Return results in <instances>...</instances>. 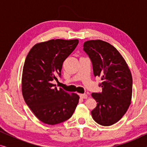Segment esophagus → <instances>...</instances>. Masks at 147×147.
<instances>
[{
    "label": "esophagus",
    "instance_id": "1",
    "mask_svg": "<svg viewBox=\"0 0 147 147\" xmlns=\"http://www.w3.org/2000/svg\"><path fill=\"white\" fill-rule=\"evenodd\" d=\"M80 98H82V99H87L88 98V95L86 94H80Z\"/></svg>",
    "mask_w": 147,
    "mask_h": 147
}]
</instances>
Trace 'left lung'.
<instances>
[{
	"mask_svg": "<svg viewBox=\"0 0 147 147\" xmlns=\"http://www.w3.org/2000/svg\"><path fill=\"white\" fill-rule=\"evenodd\" d=\"M89 56L94 75L101 78L100 93H92L97 106L91 112L93 119L102 126H110L121 119L132 98V78L125 60L114 46L102 40L84 43Z\"/></svg>",
	"mask_w": 147,
	"mask_h": 147,
	"instance_id": "1",
	"label": "left lung"
}]
</instances>
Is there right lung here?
<instances>
[{
  "instance_id": "add662e5",
  "label": "right lung",
  "mask_w": 147,
  "mask_h": 147,
  "mask_svg": "<svg viewBox=\"0 0 147 147\" xmlns=\"http://www.w3.org/2000/svg\"><path fill=\"white\" fill-rule=\"evenodd\" d=\"M78 39H51L31 48L24 63L22 94L35 116L54 125L71 118L79 102L78 94H69L52 84L61 77L62 65L76 49Z\"/></svg>"
}]
</instances>
